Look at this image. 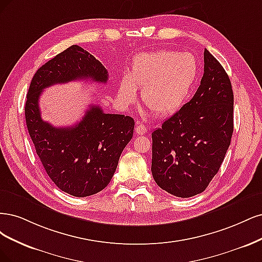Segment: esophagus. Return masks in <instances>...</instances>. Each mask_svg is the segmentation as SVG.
<instances>
[{"mask_svg": "<svg viewBox=\"0 0 262 262\" xmlns=\"http://www.w3.org/2000/svg\"><path fill=\"white\" fill-rule=\"evenodd\" d=\"M135 132H136V134L138 135V136H142V135H145V134H146L147 128H146V126L143 125V124L137 123V125H136V128H135Z\"/></svg>", "mask_w": 262, "mask_h": 262, "instance_id": "obj_1", "label": "esophagus"}]
</instances>
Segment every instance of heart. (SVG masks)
Here are the masks:
<instances>
[{"mask_svg":"<svg viewBox=\"0 0 262 262\" xmlns=\"http://www.w3.org/2000/svg\"><path fill=\"white\" fill-rule=\"evenodd\" d=\"M199 65L195 56L170 50L135 55L128 71L119 83L117 96L128 105L141 89V99L159 116L175 113L186 103L198 79Z\"/></svg>","mask_w":262,"mask_h":262,"instance_id":"1","label":"heart"}]
</instances>
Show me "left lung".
Instances as JSON below:
<instances>
[{
	"label": "left lung",
	"instance_id": "8db88e82",
	"mask_svg": "<svg viewBox=\"0 0 262 262\" xmlns=\"http://www.w3.org/2000/svg\"><path fill=\"white\" fill-rule=\"evenodd\" d=\"M204 61L195 96L151 135L154 179L159 187L182 198L208 187L223 162L234 129L231 80L207 49Z\"/></svg>",
	"mask_w": 262,
	"mask_h": 262
}]
</instances>
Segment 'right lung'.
Instances as JSON below:
<instances>
[{
  "label": "right lung",
  "instance_id": "1",
  "mask_svg": "<svg viewBox=\"0 0 262 262\" xmlns=\"http://www.w3.org/2000/svg\"><path fill=\"white\" fill-rule=\"evenodd\" d=\"M107 78L106 69L94 55L72 46L42 65L29 86L25 116L36 152L52 182L75 197L95 195L107 186L133 138L135 122L91 105L77 124L54 127L41 119L39 98L55 83L79 79L105 83Z\"/></svg>",
  "mask_w": 262,
  "mask_h": 262
}]
</instances>
